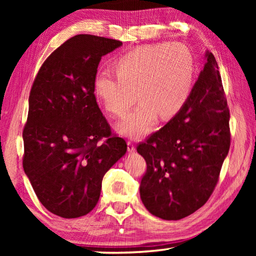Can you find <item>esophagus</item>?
<instances>
[{
	"label": "esophagus",
	"instance_id": "obj_1",
	"mask_svg": "<svg viewBox=\"0 0 256 256\" xmlns=\"http://www.w3.org/2000/svg\"><path fill=\"white\" fill-rule=\"evenodd\" d=\"M128 152H136V146H134L131 141H128Z\"/></svg>",
	"mask_w": 256,
	"mask_h": 256
}]
</instances>
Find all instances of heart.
Instances as JSON below:
<instances>
[{"label":"heart","mask_w":256,"mask_h":256,"mask_svg":"<svg viewBox=\"0 0 256 256\" xmlns=\"http://www.w3.org/2000/svg\"><path fill=\"white\" fill-rule=\"evenodd\" d=\"M112 70L114 74L100 71L94 76V97L114 116L125 115L136 97L140 99L115 130L123 136L141 138L152 131L158 115L168 120L185 106L193 88L196 64L185 46L157 42L126 52L115 60Z\"/></svg>","instance_id":"obj_1"}]
</instances>
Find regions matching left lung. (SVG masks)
Instances as JSON below:
<instances>
[{"label": "left lung", "mask_w": 256, "mask_h": 256, "mask_svg": "<svg viewBox=\"0 0 256 256\" xmlns=\"http://www.w3.org/2000/svg\"><path fill=\"white\" fill-rule=\"evenodd\" d=\"M204 58L185 106L136 149L146 162L140 184L142 203L164 220L183 219L204 204L230 146L218 63L209 50Z\"/></svg>", "instance_id": "obj_1"}]
</instances>
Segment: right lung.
I'll return each mask as SVG.
<instances>
[{
	"instance_id": "right-lung-1",
	"label": "right lung",
	"mask_w": 256,
	"mask_h": 256,
	"mask_svg": "<svg viewBox=\"0 0 256 256\" xmlns=\"http://www.w3.org/2000/svg\"><path fill=\"white\" fill-rule=\"evenodd\" d=\"M120 46V40L76 34L48 56L34 81L24 170L42 204L62 218L89 214L104 175L126 154V142L112 136L92 92L102 58Z\"/></svg>"
}]
</instances>
